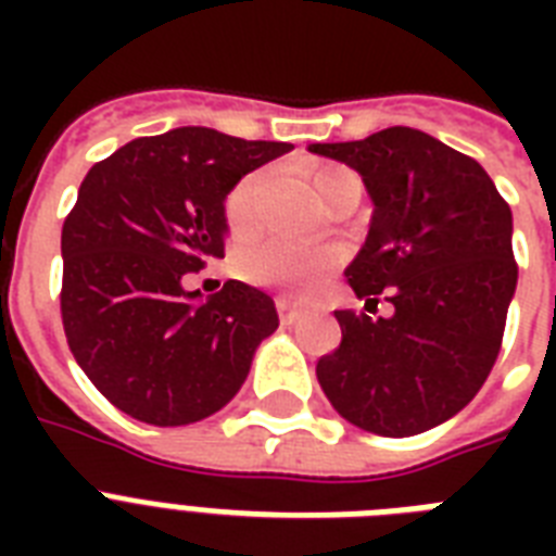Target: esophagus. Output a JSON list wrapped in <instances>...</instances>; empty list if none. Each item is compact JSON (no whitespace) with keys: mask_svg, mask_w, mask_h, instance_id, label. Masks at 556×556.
<instances>
[{"mask_svg":"<svg viewBox=\"0 0 556 556\" xmlns=\"http://www.w3.org/2000/svg\"><path fill=\"white\" fill-rule=\"evenodd\" d=\"M277 312H279V320H282V326H294V323L303 317V312H300V308H294L291 303H286V300H277Z\"/></svg>","mask_w":556,"mask_h":556,"instance_id":"esophagus-1","label":"esophagus"}]
</instances>
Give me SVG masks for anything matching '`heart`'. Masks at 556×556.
Wrapping results in <instances>:
<instances>
[{"mask_svg": "<svg viewBox=\"0 0 556 556\" xmlns=\"http://www.w3.org/2000/svg\"><path fill=\"white\" fill-rule=\"evenodd\" d=\"M265 176H244L225 199V222L230 233L251 236L260 227V195ZM314 192L329 204L343 190H361V181L346 167H320L312 176ZM340 262V248L331 242H288V239H260L244 244L236 256V270L253 286L277 288L291 300H308L326 286V279Z\"/></svg>", "mask_w": 556, "mask_h": 556, "instance_id": "b5f03b06", "label": "heart"}]
</instances>
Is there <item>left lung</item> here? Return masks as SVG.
Returning a JSON list of instances; mask_svg holds the SVG:
<instances>
[{
    "mask_svg": "<svg viewBox=\"0 0 556 556\" xmlns=\"http://www.w3.org/2000/svg\"><path fill=\"white\" fill-rule=\"evenodd\" d=\"M308 150L364 178L375 213L346 279L369 312L380 294L395 305L334 312L343 340L317 380L361 430H430L473 401L500 355L517 291L508 201L470 155L409 126Z\"/></svg>",
    "mask_w": 556,
    "mask_h": 556,
    "instance_id": "8db88e82",
    "label": "left lung"
}]
</instances>
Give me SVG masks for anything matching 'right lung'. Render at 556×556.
Wrapping results in <instances>:
<instances>
[{"label":"right lung","instance_id":"add662e5","mask_svg":"<svg viewBox=\"0 0 556 556\" xmlns=\"http://www.w3.org/2000/svg\"><path fill=\"white\" fill-rule=\"evenodd\" d=\"M294 150L204 126L135 138L83 178L63 225L60 312L89 380L143 424L218 413L279 326L265 291L227 279L201 300L185 279L225 256V199Z\"/></svg>","mask_w":556,"mask_h":556}]
</instances>
